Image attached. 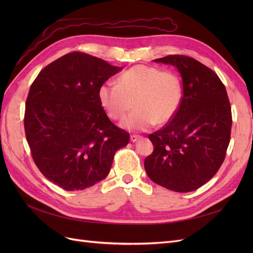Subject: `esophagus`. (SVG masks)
<instances>
[{"instance_id": "34e87169", "label": "esophagus", "mask_w": 253, "mask_h": 253, "mask_svg": "<svg viewBox=\"0 0 253 253\" xmlns=\"http://www.w3.org/2000/svg\"><path fill=\"white\" fill-rule=\"evenodd\" d=\"M141 138L140 135H131V141L136 142L137 140H139Z\"/></svg>"}]
</instances>
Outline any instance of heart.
Wrapping results in <instances>:
<instances>
[{"mask_svg": "<svg viewBox=\"0 0 253 253\" xmlns=\"http://www.w3.org/2000/svg\"><path fill=\"white\" fill-rule=\"evenodd\" d=\"M182 97L177 75L157 67L136 65L122 73L117 83L104 82L98 89L99 102L109 117L120 120L132 109L136 110L121 122L127 131L143 132L157 122L167 124L177 113Z\"/></svg>", "mask_w": 253, "mask_h": 253, "instance_id": "obj_1", "label": "heart"}]
</instances>
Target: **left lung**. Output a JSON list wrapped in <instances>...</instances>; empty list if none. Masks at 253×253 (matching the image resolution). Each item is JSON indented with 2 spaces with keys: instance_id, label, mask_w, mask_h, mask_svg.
<instances>
[{
  "instance_id": "obj_1",
  "label": "left lung",
  "mask_w": 253,
  "mask_h": 253,
  "mask_svg": "<svg viewBox=\"0 0 253 253\" xmlns=\"http://www.w3.org/2000/svg\"><path fill=\"white\" fill-rule=\"evenodd\" d=\"M182 79V97L173 119L150 134L154 151L144 160L151 180L175 192H191L209 181L223 164L230 142L232 115L226 87L197 60L170 55Z\"/></svg>"
}]
</instances>
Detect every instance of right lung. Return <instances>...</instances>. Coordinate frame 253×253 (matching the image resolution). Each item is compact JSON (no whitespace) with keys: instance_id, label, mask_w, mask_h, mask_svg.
<instances>
[{"instance_id":"1","label":"right lung","mask_w":253,"mask_h":253,"mask_svg":"<svg viewBox=\"0 0 253 253\" xmlns=\"http://www.w3.org/2000/svg\"><path fill=\"white\" fill-rule=\"evenodd\" d=\"M122 70L74 51L37 76L26 99L24 128L38 169L67 191L84 190L109 175L129 135L115 126L99 102L98 89Z\"/></svg>"}]
</instances>
